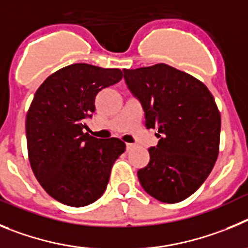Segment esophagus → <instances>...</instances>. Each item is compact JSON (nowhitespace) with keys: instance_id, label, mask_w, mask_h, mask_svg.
<instances>
[{"instance_id":"34e87169","label":"esophagus","mask_w":248,"mask_h":248,"mask_svg":"<svg viewBox=\"0 0 248 248\" xmlns=\"http://www.w3.org/2000/svg\"><path fill=\"white\" fill-rule=\"evenodd\" d=\"M126 148H127V151H131V149L135 148V144H132V143H126Z\"/></svg>"}]
</instances>
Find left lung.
Returning <instances> with one entry per match:
<instances>
[{
	"instance_id": "8db88e82",
	"label": "left lung",
	"mask_w": 248,
	"mask_h": 248,
	"mask_svg": "<svg viewBox=\"0 0 248 248\" xmlns=\"http://www.w3.org/2000/svg\"><path fill=\"white\" fill-rule=\"evenodd\" d=\"M131 93L142 104L147 128L159 138L137 171L142 188L162 202H183L198 190L218 155L221 116L200 80L167 64L124 69Z\"/></svg>"
}]
</instances>
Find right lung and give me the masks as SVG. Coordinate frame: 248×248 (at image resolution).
Here are the masks:
<instances>
[{"instance_id": "add662e5", "label": "right lung", "mask_w": 248, "mask_h": 248, "mask_svg": "<svg viewBox=\"0 0 248 248\" xmlns=\"http://www.w3.org/2000/svg\"><path fill=\"white\" fill-rule=\"evenodd\" d=\"M122 77L120 69L77 63L53 73L35 91L26 117L28 158L42 188L62 204L80 207L96 202L126 149L120 138L84 132L99 91Z\"/></svg>"}]
</instances>
